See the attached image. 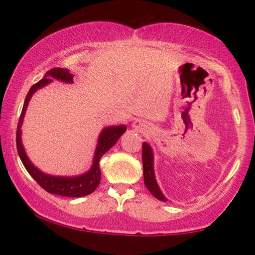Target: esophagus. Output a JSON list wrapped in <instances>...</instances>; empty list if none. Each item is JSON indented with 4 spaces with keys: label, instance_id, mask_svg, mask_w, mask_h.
Segmentation results:
<instances>
[{
    "label": "esophagus",
    "instance_id": "obj_1",
    "mask_svg": "<svg viewBox=\"0 0 255 255\" xmlns=\"http://www.w3.org/2000/svg\"><path fill=\"white\" fill-rule=\"evenodd\" d=\"M132 127L135 128L136 130L140 131V132H145V131H147L148 129H149L148 125L146 124L145 122H141V120H136V122H133Z\"/></svg>",
    "mask_w": 255,
    "mask_h": 255
}]
</instances>
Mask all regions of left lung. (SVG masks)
Instances as JSON below:
<instances>
[{
  "mask_svg": "<svg viewBox=\"0 0 255 255\" xmlns=\"http://www.w3.org/2000/svg\"><path fill=\"white\" fill-rule=\"evenodd\" d=\"M141 159H143V170H144V182L148 191L156 198L162 201H169L167 198L163 196V192L159 189L158 184L155 178L154 171V153L153 148L150 147L148 143L144 141L143 143V154H141Z\"/></svg>",
  "mask_w": 255,
  "mask_h": 255,
  "instance_id": "left-lung-1",
  "label": "left lung"
}]
</instances>
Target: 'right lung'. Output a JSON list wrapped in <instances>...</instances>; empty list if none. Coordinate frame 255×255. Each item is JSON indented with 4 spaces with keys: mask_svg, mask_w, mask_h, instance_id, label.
<instances>
[{
    "mask_svg": "<svg viewBox=\"0 0 255 255\" xmlns=\"http://www.w3.org/2000/svg\"><path fill=\"white\" fill-rule=\"evenodd\" d=\"M73 77H74V75L71 74L70 71L66 70V68H53V70L47 72L45 76L42 77L38 83L30 88L23 103L22 112H21V116L19 118L18 130H16V148H18L20 159L24 165L25 170H27L28 173L37 181L38 184H39L41 188H44L46 191L53 193V195L80 198L92 193L94 190L98 188V185L100 184L101 170L100 166H99L100 158L102 157V155H105L112 146L117 143L120 136L126 131L127 127L125 126V125H118V126H108L103 128L98 138V143L96 152H94L93 155V162L91 167H90V170L86 171L85 173L74 176L47 174L45 172L38 169L37 166H34V164L30 161L27 153H25V149L22 144V138H21V135H22L21 126H22L23 124L24 115L25 111H27L29 101L30 99L32 98L33 94L39 89L51 83L53 80L60 81L63 82V83L72 84Z\"/></svg>",
    "mask_w": 255,
    "mask_h": 255,
    "instance_id": "add662e5",
    "label": "right lung"
}]
</instances>
